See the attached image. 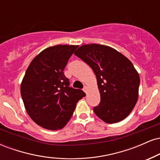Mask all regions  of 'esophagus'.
<instances>
[{"mask_svg": "<svg viewBox=\"0 0 160 160\" xmlns=\"http://www.w3.org/2000/svg\"><path fill=\"white\" fill-rule=\"evenodd\" d=\"M83 91L85 92L86 93H87V87H86V86H84V88H83Z\"/></svg>", "mask_w": 160, "mask_h": 160, "instance_id": "obj_1", "label": "esophagus"}]
</instances>
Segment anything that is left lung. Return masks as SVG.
I'll use <instances>...</instances> for the list:
<instances>
[{
	"instance_id": "8db88e82",
	"label": "left lung",
	"mask_w": 160,
	"mask_h": 160,
	"mask_svg": "<svg viewBox=\"0 0 160 160\" xmlns=\"http://www.w3.org/2000/svg\"><path fill=\"white\" fill-rule=\"evenodd\" d=\"M96 75L101 102L93 108L107 123L124 120L138 98L140 77L132 63L122 53L106 45L85 44L74 52Z\"/></svg>"
}]
</instances>
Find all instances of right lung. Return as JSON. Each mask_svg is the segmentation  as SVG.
<instances>
[{
	"mask_svg": "<svg viewBox=\"0 0 160 160\" xmlns=\"http://www.w3.org/2000/svg\"><path fill=\"white\" fill-rule=\"evenodd\" d=\"M76 45H56L43 49L26 70L20 91L28 114L49 130L64 128L85 92L69 87L64 69Z\"/></svg>",
	"mask_w": 160,
	"mask_h": 160,
	"instance_id": "obj_1",
	"label": "right lung"
}]
</instances>
